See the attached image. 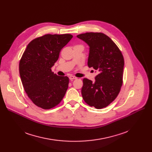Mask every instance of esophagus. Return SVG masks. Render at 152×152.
<instances>
[{"label":"esophagus","mask_w":152,"mask_h":152,"mask_svg":"<svg viewBox=\"0 0 152 152\" xmlns=\"http://www.w3.org/2000/svg\"><path fill=\"white\" fill-rule=\"evenodd\" d=\"M69 80H70V81H73V80H74V79H76L77 78H76V77H75V76H69Z\"/></svg>","instance_id":"34e87169"}]
</instances>
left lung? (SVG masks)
Listing matches in <instances>:
<instances>
[{
	"label": "left lung",
	"instance_id": "left-lung-1",
	"mask_svg": "<svg viewBox=\"0 0 152 152\" xmlns=\"http://www.w3.org/2000/svg\"><path fill=\"white\" fill-rule=\"evenodd\" d=\"M90 47L88 66L98 72L95 82L83 79L81 94L84 102L97 109L107 107L117 97L123 84V55L118 47L102 33L77 36Z\"/></svg>",
	"mask_w": 152,
	"mask_h": 152
}]
</instances>
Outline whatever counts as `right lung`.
<instances>
[{"mask_svg":"<svg viewBox=\"0 0 152 152\" xmlns=\"http://www.w3.org/2000/svg\"><path fill=\"white\" fill-rule=\"evenodd\" d=\"M72 37L69 34L44 35L31 41L22 55L19 71L23 88L34 104L42 109L57 106L66 94L69 78L54 74L51 68Z\"/></svg>","mask_w":152,"mask_h":152,"instance_id":"obj_1","label":"right lung"}]
</instances>
